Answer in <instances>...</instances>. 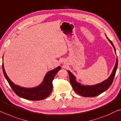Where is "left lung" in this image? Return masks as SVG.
<instances>
[{
	"label": "left lung",
	"instance_id": "1",
	"mask_svg": "<svg viewBox=\"0 0 121 121\" xmlns=\"http://www.w3.org/2000/svg\"><path fill=\"white\" fill-rule=\"evenodd\" d=\"M107 38L111 44L112 45V47H114L115 52L116 54V49L114 47L113 43L108 37H107ZM117 65L118 59L117 58L114 68L109 77L103 82L99 83L98 84L92 85V86H84V85H82L80 83L77 82L76 80V78L75 76L70 71H68L69 74V77H70V82L75 92L78 94L84 97H94L98 96L107 90L111 86V85L112 84L114 77L115 76L116 72L117 69Z\"/></svg>",
	"mask_w": 121,
	"mask_h": 121
}]
</instances>
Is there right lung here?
<instances>
[{
    "label": "right lung",
    "mask_w": 121,
    "mask_h": 121,
    "mask_svg": "<svg viewBox=\"0 0 121 121\" xmlns=\"http://www.w3.org/2000/svg\"><path fill=\"white\" fill-rule=\"evenodd\" d=\"M2 67L5 78L14 92L17 96L28 100H42L48 96L52 90V80L57 73L61 69V67L58 66L48 72L42 82L39 86L33 88H25L14 84L6 73L3 63Z\"/></svg>",
    "instance_id": "right-lung-1"
}]
</instances>
